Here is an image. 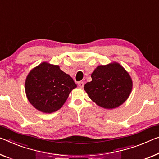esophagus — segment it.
<instances>
[{
    "mask_svg": "<svg viewBox=\"0 0 159 159\" xmlns=\"http://www.w3.org/2000/svg\"><path fill=\"white\" fill-rule=\"evenodd\" d=\"M84 82H80L79 83H78V86H79V87L80 88H83L84 87Z\"/></svg>",
    "mask_w": 159,
    "mask_h": 159,
    "instance_id": "obj_1",
    "label": "esophagus"
}]
</instances>
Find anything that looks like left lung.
<instances>
[{"instance_id":"8db88e82","label":"left lung","mask_w":159,"mask_h":159,"mask_svg":"<svg viewBox=\"0 0 159 159\" xmlns=\"http://www.w3.org/2000/svg\"><path fill=\"white\" fill-rule=\"evenodd\" d=\"M84 89L90 99L104 109L116 108L129 98L133 82L129 72L118 62L99 65Z\"/></svg>"}]
</instances>
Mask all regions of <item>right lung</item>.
Masks as SVG:
<instances>
[{
	"instance_id": "right-lung-1",
	"label": "right lung",
	"mask_w": 159,
	"mask_h": 159,
	"mask_svg": "<svg viewBox=\"0 0 159 159\" xmlns=\"http://www.w3.org/2000/svg\"><path fill=\"white\" fill-rule=\"evenodd\" d=\"M76 87L72 78L62 71L60 66L47 62L34 67L25 82L29 102L37 110L46 114L60 109Z\"/></svg>"
}]
</instances>
